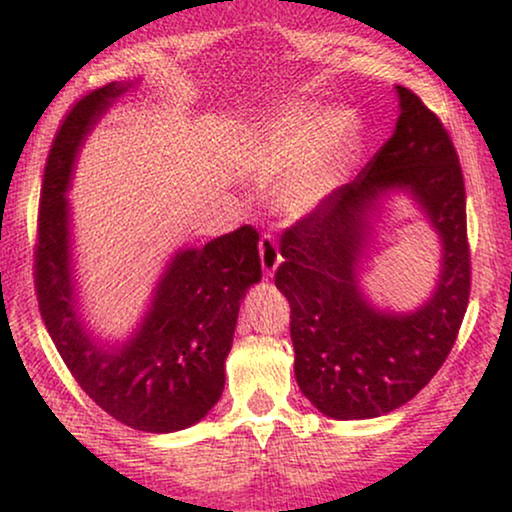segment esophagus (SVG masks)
<instances>
[{
  "label": "esophagus",
  "instance_id": "34e87169",
  "mask_svg": "<svg viewBox=\"0 0 512 512\" xmlns=\"http://www.w3.org/2000/svg\"><path fill=\"white\" fill-rule=\"evenodd\" d=\"M258 254H261V268L265 277H272L282 265V254H279L277 242L272 235H263L261 244H258Z\"/></svg>",
  "mask_w": 512,
  "mask_h": 512
}]
</instances>
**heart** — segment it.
Listing matches in <instances>:
<instances>
[{
  "mask_svg": "<svg viewBox=\"0 0 512 512\" xmlns=\"http://www.w3.org/2000/svg\"><path fill=\"white\" fill-rule=\"evenodd\" d=\"M342 130H345V116H317L314 111L303 109L282 116L265 128L261 144L263 151L272 158L289 156V153L315 142L305 163H300L291 177L277 188V207L286 216L300 219L317 207L321 186H324V153L333 149Z\"/></svg>",
  "mask_w": 512,
  "mask_h": 512,
  "instance_id": "1",
  "label": "heart"
}]
</instances>
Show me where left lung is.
<instances>
[{
  "label": "left lung",
  "mask_w": 512,
  "mask_h": 512,
  "mask_svg": "<svg viewBox=\"0 0 512 512\" xmlns=\"http://www.w3.org/2000/svg\"><path fill=\"white\" fill-rule=\"evenodd\" d=\"M398 121L359 177L335 188L282 235L275 284L291 305L296 382L331 419H373L415 398L457 340L471 291L466 191L438 116L396 86ZM403 194L441 242L439 279L412 311L380 306L362 289L376 216Z\"/></svg>",
  "instance_id": "8db88e82"
}]
</instances>
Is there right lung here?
Listing matches in <instances>:
<instances>
[{
	"instance_id": "add662e5",
	"label": "right lung",
	"mask_w": 512,
	"mask_h": 512,
	"mask_svg": "<svg viewBox=\"0 0 512 512\" xmlns=\"http://www.w3.org/2000/svg\"><path fill=\"white\" fill-rule=\"evenodd\" d=\"M139 83L97 88L62 123L41 186L34 277L48 335L81 389L130 429L174 433L198 424L219 403L237 314L247 291L261 282V258L251 226L205 247H179L128 338H104L90 324L67 195L90 132Z\"/></svg>"
}]
</instances>
